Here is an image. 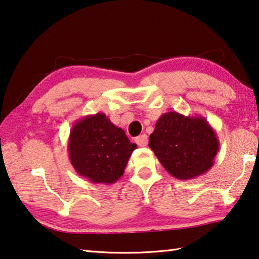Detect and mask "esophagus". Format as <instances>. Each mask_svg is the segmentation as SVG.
I'll use <instances>...</instances> for the list:
<instances>
[{
    "mask_svg": "<svg viewBox=\"0 0 259 259\" xmlns=\"http://www.w3.org/2000/svg\"><path fill=\"white\" fill-rule=\"evenodd\" d=\"M136 144H137L138 146H140V147H145V146H147V144H148L147 135H140V136H138V137L136 138Z\"/></svg>",
    "mask_w": 259,
    "mask_h": 259,
    "instance_id": "1",
    "label": "esophagus"
}]
</instances>
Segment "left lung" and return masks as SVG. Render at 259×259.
Returning a JSON list of instances; mask_svg holds the SVG:
<instances>
[{"label": "left lung", "mask_w": 259, "mask_h": 259, "mask_svg": "<svg viewBox=\"0 0 259 259\" xmlns=\"http://www.w3.org/2000/svg\"><path fill=\"white\" fill-rule=\"evenodd\" d=\"M148 146L172 177L189 180L213 166L220 143L205 117L173 111L159 116Z\"/></svg>", "instance_id": "8db88e82"}]
</instances>
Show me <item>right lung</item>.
I'll list each match as a JSON object with an SVG mask.
<instances>
[{
  "instance_id": "add662e5",
  "label": "right lung",
  "mask_w": 259,
  "mask_h": 259,
  "mask_svg": "<svg viewBox=\"0 0 259 259\" xmlns=\"http://www.w3.org/2000/svg\"><path fill=\"white\" fill-rule=\"evenodd\" d=\"M137 145L104 113L74 122L68 142L70 162L79 176L93 183L112 185L123 175Z\"/></svg>"
}]
</instances>
